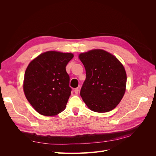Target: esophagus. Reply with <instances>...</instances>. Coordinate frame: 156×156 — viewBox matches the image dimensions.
<instances>
[{"instance_id":"34e87169","label":"esophagus","mask_w":156,"mask_h":156,"mask_svg":"<svg viewBox=\"0 0 156 156\" xmlns=\"http://www.w3.org/2000/svg\"><path fill=\"white\" fill-rule=\"evenodd\" d=\"M74 92H75V94H77L79 93V88H75V90H74Z\"/></svg>"}]
</instances>
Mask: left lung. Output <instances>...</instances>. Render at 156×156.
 <instances>
[{"label": "left lung", "instance_id": "1", "mask_svg": "<svg viewBox=\"0 0 156 156\" xmlns=\"http://www.w3.org/2000/svg\"><path fill=\"white\" fill-rule=\"evenodd\" d=\"M86 70V79L80 92L91 111H110L119 104L126 90L127 75L115 55L100 49L79 55Z\"/></svg>", "mask_w": 156, "mask_h": 156}]
</instances>
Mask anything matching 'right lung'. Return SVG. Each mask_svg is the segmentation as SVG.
<instances>
[{
	"mask_svg": "<svg viewBox=\"0 0 156 156\" xmlns=\"http://www.w3.org/2000/svg\"><path fill=\"white\" fill-rule=\"evenodd\" d=\"M73 56L72 53L49 51L39 55L28 65L23 91L39 114L54 116L66 108L72 90L66 66Z\"/></svg>",
	"mask_w": 156,
	"mask_h": 156,
	"instance_id": "add662e5",
	"label": "right lung"
}]
</instances>
